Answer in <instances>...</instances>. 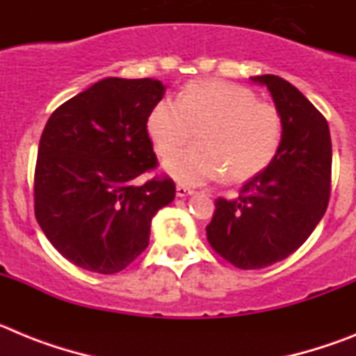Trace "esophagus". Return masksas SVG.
Returning a JSON list of instances; mask_svg holds the SVG:
<instances>
[{
  "mask_svg": "<svg viewBox=\"0 0 356 356\" xmlns=\"http://www.w3.org/2000/svg\"><path fill=\"white\" fill-rule=\"evenodd\" d=\"M194 193H196L194 188L185 187V185H178V187H176V194H178V196H180V197L191 196V194H194Z\"/></svg>",
  "mask_w": 356,
  "mask_h": 356,
  "instance_id": "34e87169",
  "label": "esophagus"
}]
</instances>
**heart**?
I'll use <instances>...</instances> for the list:
<instances>
[{
  "label": "heart",
  "instance_id": "b5f03b06",
  "mask_svg": "<svg viewBox=\"0 0 356 356\" xmlns=\"http://www.w3.org/2000/svg\"><path fill=\"white\" fill-rule=\"evenodd\" d=\"M284 118L273 103L248 87L201 80L185 87L178 102L163 97L147 115V134L160 156H171L194 139L200 144L172 156L165 169L184 184L246 181L269 168L284 140Z\"/></svg>",
  "mask_w": 356,
  "mask_h": 356
}]
</instances>
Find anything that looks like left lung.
<instances>
[{
	"mask_svg": "<svg viewBox=\"0 0 356 356\" xmlns=\"http://www.w3.org/2000/svg\"><path fill=\"white\" fill-rule=\"evenodd\" d=\"M266 85L284 118V140L269 168L241 188L237 200L217 197L207 238L238 269H264L287 259L323 219L332 184V139L325 115L284 78Z\"/></svg>",
	"mask_w": 356,
	"mask_h": 356,
	"instance_id": "8db88e82",
	"label": "left lung"
}]
</instances>
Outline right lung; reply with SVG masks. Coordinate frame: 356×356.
<instances>
[{
	"instance_id": "right-lung-1",
	"label": "right lung",
	"mask_w": 356,
	"mask_h": 356,
	"mask_svg": "<svg viewBox=\"0 0 356 356\" xmlns=\"http://www.w3.org/2000/svg\"><path fill=\"white\" fill-rule=\"evenodd\" d=\"M162 81L105 78L62 103L48 119L37 153L35 217L56 251L74 266L114 275L149 242L151 219L175 200L169 176L143 185L156 168L147 115Z\"/></svg>"
}]
</instances>
